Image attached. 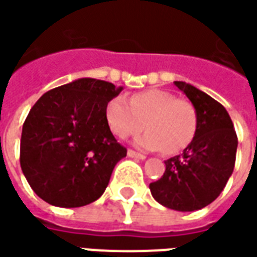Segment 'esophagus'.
<instances>
[{"mask_svg":"<svg viewBox=\"0 0 257 257\" xmlns=\"http://www.w3.org/2000/svg\"><path fill=\"white\" fill-rule=\"evenodd\" d=\"M128 156L132 159H139V160H145V159H146L145 155H142V153H138V152L132 151V149H129L128 151Z\"/></svg>","mask_w":257,"mask_h":257,"instance_id":"1","label":"esophagus"}]
</instances>
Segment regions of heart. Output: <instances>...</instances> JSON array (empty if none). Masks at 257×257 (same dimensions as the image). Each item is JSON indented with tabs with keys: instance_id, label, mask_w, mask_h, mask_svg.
Wrapping results in <instances>:
<instances>
[{
	"instance_id": "1",
	"label": "heart",
	"mask_w": 257,
	"mask_h": 257,
	"mask_svg": "<svg viewBox=\"0 0 257 257\" xmlns=\"http://www.w3.org/2000/svg\"><path fill=\"white\" fill-rule=\"evenodd\" d=\"M105 112L109 128L118 138L139 134L146 123L149 131L135 139L136 146L143 151L163 149L169 155L186 149L198 126L194 105L160 88L136 92L129 101L121 95L114 97L106 104Z\"/></svg>"
}]
</instances>
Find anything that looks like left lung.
<instances>
[{
  "instance_id": "left-lung-1",
  "label": "left lung",
  "mask_w": 257,
  "mask_h": 257,
  "mask_svg": "<svg viewBox=\"0 0 257 257\" xmlns=\"http://www.w3.org/2000/svg\"><path fill=\"white\" fill-rule=\"evenodd\" d=\"M198 116L194 139L181 155L167 159L166 170L149 184L153 198L176 211H197L215 200L231 177L238 136L231 116L218 101L194 85L174 81Z\"/></svg>"
}]
</instances>
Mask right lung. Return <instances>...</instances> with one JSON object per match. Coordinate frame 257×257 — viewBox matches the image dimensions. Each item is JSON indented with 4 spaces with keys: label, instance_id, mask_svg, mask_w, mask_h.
<instances>
[{
    "label": "right lung",
    "instance_id": "right-lung-1",
    "mask_svg": "<svg viewBox=\"0 0 257 257\" xmlns=\"http://www.w3.org/2000/svg\"><path fill=\"white\" fill-rule=\"evenodd\" d=\"M122 87L78 78L45 92L26 116L21 169L43 201L76 208L98 200L126 149L115 139L105 108Z\"/></svg>",
    "mask_w": 257,
    "mask_h": 257
}]
</instances>
